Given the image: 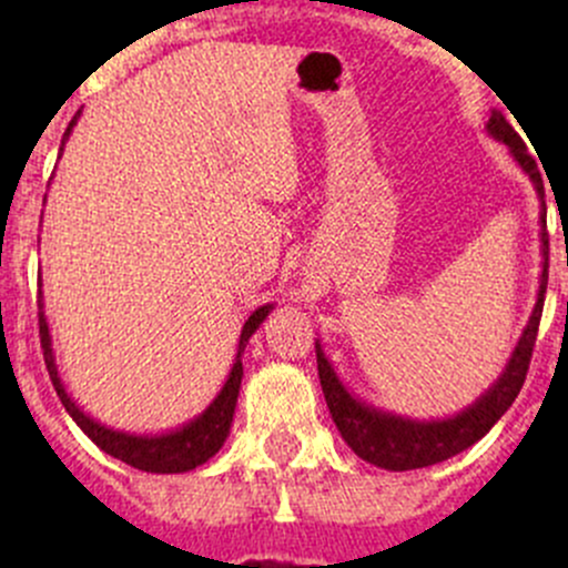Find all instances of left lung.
I'll return each instance as SVG.
<instances>
[{"label": "left lung", "mask_w": 568, "mask_h": 568, "mask_svg": "<svg viewBox=\"0 0 568 568\" xmlns=\"http://www.w3.org/2000/svg\"><path fill=\"white\" fill-rule=\"evenodd\" d=\"M495 140L506 142L511 156L517 159L519 168L530 175L532 186H536L538 200H541V252H544V266H541V283H538V300L532 307V316L525 326L523 337H519L517 348H514L511 359H508L506 371L500 379L489 387L473 406L459 412L445 420H409V417L390 415V412L374 409V406L363 404L354 398L352 393L343 387L337 379L335 368L329 359L324 357V348L316 341V359H318V379L321 390H324L326 406L335 420L337 432L346 439L348 448L376 467L395 469H420L432 467V464L450 459V456L462 454L469 445L478 443L497 420L508 412L528 376L532 346H536L538 335V321H541L544 311V294H547V268H549V236H547V205H544V183L541 173L536 168V159L530 156L525 148L523 136L514 131V125L503 118L500 112H491L489 123H486Z\"/></svg>", "instance_id": "8db88e82"}]
</instances>
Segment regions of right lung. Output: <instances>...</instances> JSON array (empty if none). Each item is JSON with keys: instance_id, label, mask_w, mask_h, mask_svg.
<instances>
[{"instance_id": "right-lung-1", "label": "right lung", "mask_w": 568, "mask_h": 568, "mask_svg": "<svg viewBox=\"0 0 568 568\" xmlns=\"http://www.w3.org/2000/svg\"><path fill=\"white\" fill-rule=\"evenodd\" d=\"M79 118V114H77ZM77 118L71 120L68 125L65 136L62 142L68 140L71 129L77 125ZM62 153V148H60ZM38 324H40V346H43V359L45 368H49L51 385H54L57 395H60L62 406H65L68 415L77 420V426L99 445L101 450L114 459L131 464V467L142 469V473H189V469L200 467L216 454V450L225 445L227 434H231V423H233V412H236V400H239V387H242V354L247 348L252 332L263 324V318L268 316L274 305H263L257 307L255 313L247 318L244 324L242 337H239V354L236 363H233L231 376H227L225 387H222L220 395L209 404V409L203 415L194 417L192 423H186L183 428H175L170 434H153V437H145V434H125V432H114V428L101 426L99 420H93L90 415H84L82 409L77 406V400L65 393V385L60 382V374H57V363H54V352H51V335H49V324H45L43 316V305H38Z\"/></svg>"}]
</instances>
